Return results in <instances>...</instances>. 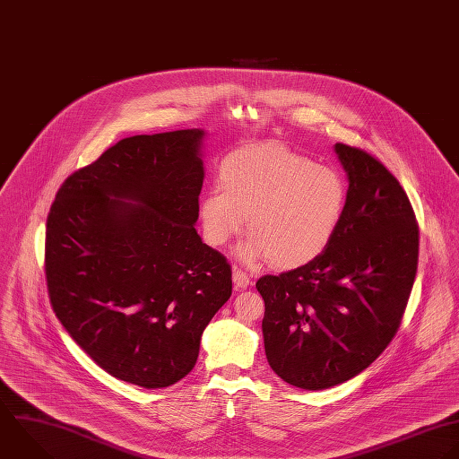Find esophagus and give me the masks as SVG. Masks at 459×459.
I'll use <instances>...</instances> for the list:
<instances>
[{"label":"esophagus","instance_id":"1","mask_svg":"<svg viewBox=\"0 0 459 459\" xmlns=\"http://www.w3.org/2000/svg\"><path fill=\"white\" fill-rule=\"evenodd\" d=\"M232 281H234L236 288H241V290H245V288L250 286V277H248L243 270H239V268H234V272H232Z\"/></svg>","mask_w":459,"mask_h":459}]
</instances>
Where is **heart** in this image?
<instances>
[{"instance_id": "obj_1", "label": "heart", "mask_w": 459, "mask_h": 459, "mask_svg": "<svg viewBox=\"0 0 459 459\" xmlns=\"http://www.w3.org/2000/svg\"><path fill=\"white\" fill-rule=\"evenodd\" d=\"M347 205L338 171L315 164L281 144H257L230 153L220 166V187L200 202L205 241L220 248L247 223L252 238L241 257H270L279 268H299L333 243Z\"/></svg>"}]
</instances>
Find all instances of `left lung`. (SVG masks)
<instances>
[{"mask_svg": "<svg viewBox=\"0 0 459 459\" xmlns=\"http://www.w3.org/2000/svg\"><path fill=\"white\" fill-rule=\"evenodd\" d=\"M347 177L342 225L315 261L255 282L272 370L302 390H325L368 368L397 334L419 266V223L392 171L336 143Z\"/></svg>", "mask_w": 459, "mask_h": 459, "instance_id": "1", "label": "left lung"}]
</instances>
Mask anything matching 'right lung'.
Segmentation results:
<instances>
[{"label":"right lung","mask_w":459,"mask_h":459,"mask_svg":"<svg viewBox=\"0 0 459 459\" xmlns=\"http://www.w3.org/2000/svg\"><path fill=\"white\" fill-rule=\"evenodd\" d=\"M202 137L121 139L64 180L46 221L55 316L100 368L148 390L193 370L204 329L232 293L230 264L195 229Z\"/></svg>","instance_id":"add662e5"}]
</instances>
